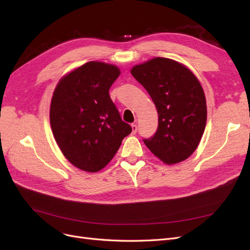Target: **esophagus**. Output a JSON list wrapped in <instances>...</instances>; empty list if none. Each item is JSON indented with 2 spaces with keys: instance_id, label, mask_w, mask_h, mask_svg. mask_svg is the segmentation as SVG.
I'll return each instance as SVG.
<instances>
[{
  "instance_id": "34e87169",
  "label": "esophagus",
  "mask_w": 250,
  "mask_h": 250,
  "mask_svg": "<svg viewBox=\"0 0 250 250\" xmlns=\"http://www.w3.org/2000/svg\"><path fill=\"white\" fill-rule=\"evenodd\" d=\"M131 129H132V133H133V134L137 133V131H138V126H137V124H131Z\"/></svg>"
}]
</instances>
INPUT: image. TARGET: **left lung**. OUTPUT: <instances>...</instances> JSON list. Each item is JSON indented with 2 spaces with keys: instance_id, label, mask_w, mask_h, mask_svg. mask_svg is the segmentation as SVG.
Segmentation results:
<instances>
[{
  "instance_id": "left-lung-1",
  "label": "left lung",
  "mask_w": 250,
  "mask_h": 250,
  "mask_svg": "<svg viewBox=\"0 0 250 250\" xmlns=\"http://www.w3.org/2000/svg\"><path fill=\"white\" fill-rule=\"evenodd\" d=\"M132 76L146 88L158 113L152 138L144 140L156 157L167 165L193 154L207 124V101L197 77L184 64L155 57L134 65Z\"/></svg>"
}]
</instances>
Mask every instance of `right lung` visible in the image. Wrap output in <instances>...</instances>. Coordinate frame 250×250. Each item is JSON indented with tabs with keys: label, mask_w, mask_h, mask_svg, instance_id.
Masks as SVG:
<instances>
[{
	"label": "right lung",
	"mask_w": 250,
	"mask_h": 250,
	"mask_svg": "<svg viewBox=\"0 0 250 250\" xmlns=\"http://www.w3.org/2000/svg\"><path fill=\"white\" fill-rule=\"evenodd\" d=\"M120 74L117 65L89 62L64 75L53 93V135L66 160L82 171L103 169L132 131L109 97Z\"/></svg>",
	"instance_id": "1"
}]
</instances>
